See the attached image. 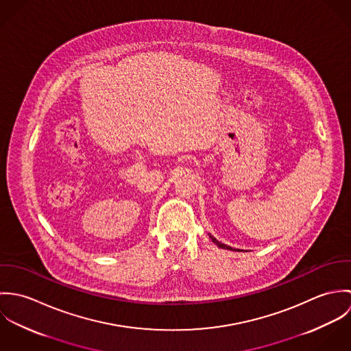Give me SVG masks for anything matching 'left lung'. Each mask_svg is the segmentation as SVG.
Listing matches in <instances>:
<instances>
[{
  "mask_svg": "<svg viewBox=\"0 0 351 351\" xmlns=\"http://www.w3.org/2000/svg\"><path fill=\"white\" fill-rule=\"evenodd\" d=\"M209 238H210V241H212V242H213V243H215V245H216V246H217V247H220V249H224V250L241 251V250H238V249H237V250H235V249H232V247H230V246H227V245H224V243H221V242H219V241H217V239H216V238H213V237H212V235H210V234H209Z\"/></svg>",
  "mask_w": 351,
  "mask_h": 351,
  "instance_id": "1",
  "label": "left lung"
}]
</instances>
